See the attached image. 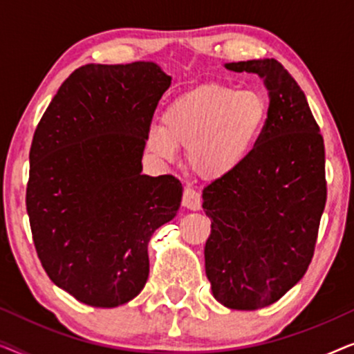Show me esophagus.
Wrapping results in <instances>:
<instances>
[{
	"mask_svg": "<svg viewBox=\"0 0 354 354\" xmlns=\"http://www.w3.org/2000/svg\"><path fill=\"white\" fill-rule=\"evenodd\" d=\"M182 205L192 211H198L201 207V195L193 188H185L182 198Z\"/></svg>",
	"mask_w": 354,
	"mask_h": 354,
	"instance_id": "1",
	"label": "esophagus"
}]
</instances>
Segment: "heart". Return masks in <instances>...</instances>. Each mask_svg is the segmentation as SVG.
<instances>
[{"label": "heart", "instance_id": "b5f03b06", "mask_svg": "<svg viewBox=\"0 0 354 354\" xmlns=\"http://www.w3.org/2000/svg\"><path fill=\"white\" fill-rule=\"evenodd\" d=\"M269 119V103L256 90L203 84L176 96L148 132V149L171 161L187 148L192 171L203 178L224 177L240 167L258 145Z\"/></svg>", "mask_w": 354, "mask_h": 354}]
</instances>
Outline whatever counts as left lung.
<instances>
[{
    "label": "left lung",
    "instance_id": "left-lung-1",
    "mask_svg": "<svg viewBox=\"0 0 354 354\" xmlns=\"http://www.w3.org/2000/svg\"><path fill=\"white\" fill-rule=\"evenodd\" d=\"M225 67L264 77L269 119L250 158L203 190L205 266L217 301L254 311L282 298L311 264L327 201L326 149L304 91L279 61Z\"/></svg>",
    "mask_w": 354,
    "mask_h": 354
}]
</instances>
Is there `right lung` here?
<instances>
[{
	"mask_svg": "<svg viewBox=\"0 0 354 354\" xmlns=\"http://www.w3.org/2000/svg\"><path fill=\"white\" fill-rule=\"evenodd\" d=\"M171 77L153 62L86 64L57 90L30 147L27 214L38 259L79 301L115 308L149 274L148 241L182 200L174 176H142Z\"/></svg>",
	"mask_w": 354,
	"mask_h": 354,
	"instance_id": "right-lung-1",
	"label": "right lung"
}]
</instances>
